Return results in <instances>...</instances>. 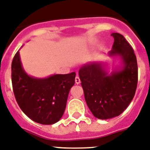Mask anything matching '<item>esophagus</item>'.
Returning <instances> with one entry per match:
<instances>
[{"label":"esophagus","mask_w":150,"mask_h":150,"mask_svg":"<svg viewBox=\"0 0 150 150\" xmlns=\"http://www.w3.org/2000/svg\"><path fill=\"white\" fill-rule=\"evenodd\" d=\"M75 82H76V84H77V85H79V83H80V79H79V77L78 76H76V78H75Z\"/></svg>","instance_id":"esophagus-1"}]
</instances>
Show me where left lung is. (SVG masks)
Here are the masks:
<instances>
[{
  "label": "left lung",
  "mask_w": 150,
  "mask_h": 150,
  "mask_svg": "<svg viewBox=\"0 0 150 150\" xmlns=\"http://www.w3.org/2000/svg\"><path fill=\"white\" fill-rule=\"evenodd\" d=\"M114 42L110 56H119L120 70L108 74L104 64L90 62L79 71L85 102L93 115L99 119L118 116L127 108L138 84V65L133 49L123 35L112 33Z\"/></svg>",
  "instance_id": "left-lung-1"
}]
</instances>
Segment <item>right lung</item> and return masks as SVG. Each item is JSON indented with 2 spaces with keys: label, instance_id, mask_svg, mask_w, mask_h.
Returning <instances> with one entry per match:
<instances>
[{
  "label": "right lung",
  "instance_id": "1",
  "mask_svg": "<svg viewBox=\"0 0 150 150\" xmlns=\"http://www.w3.org/2000/svg\"><path fill=\"white\" fill-rule=\"evenodd\" d=\"M75 76V72L44 79L28 76L22 67L19 51L12 62V88L17 102L29 119L41 125H53L62 118Z\"/></svg>",
  "mask_w": 150,
  "mask_h": 150
}]
</instances>
